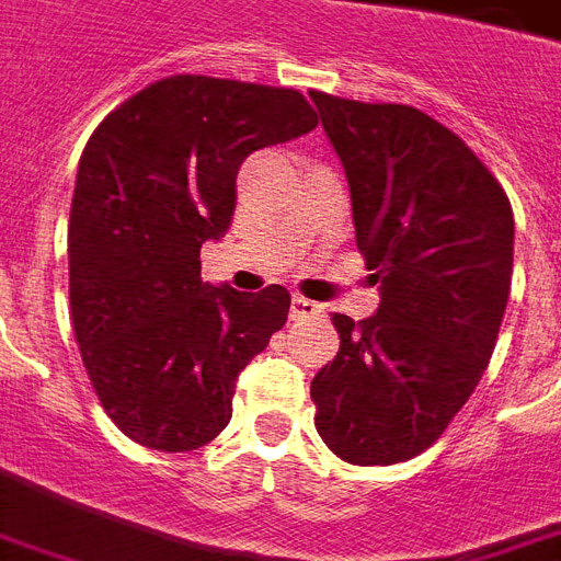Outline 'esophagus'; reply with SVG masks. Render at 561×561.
Masks as SVG:
<instances>
[{
  "label": "esophagus",
  "mask_w": 561,
  "mask_h": 561,
  "mask_svg": "<svg viewBox=\"0 0 561 561\" xmlns=\"http://www.w3.org/2000/svg\"><path fill=\"white\" fill-rule=\"evenodd\" d=\"M318 314H320L318 302H311V299L306 297L290 299V320H309V318H318Z\"/></svg>",
  "instance_id": "esophagus-1"
}]
</instances>
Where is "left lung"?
<instances>
[{
	"instance_id": "8db88e82",
	"label": "left lung",
	"mask_w": 561,
	"mask_h": 561,
	"mask_svg": "<svg viewBox=\"0 0 561 561\" xmlns=\"http://www.w3.org/2000/svg\"><path fill=\"white\" fill-rule=\"evenodd\" d=\"M379 282L367 320L332 314L337 356L311 379L337 459L397 465L433 447L485 374L512 288L515 217L491 170L430 114L311 91Z\"/></svg>"
}]
</instances>
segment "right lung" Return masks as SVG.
<instances>
[{"mask_svg":"<svg viewBox=\"0 0 561 561\" xmlns=\"http://www.w3.org/2000/svg\"><path fill=\"white\" fill-rule=\"evenodd\" d=\"M314 126L294 88L170 76L88 140L67 234L72 329L102 409L131 442L187 453L226 430L234 379L285 327L290 294L205 285L199 247L232 224L243 158Z\"/></svg>","mask_w":561,"mask_h":561,"instance_id":"add662e5","label":"right lung"}]
</instances>
